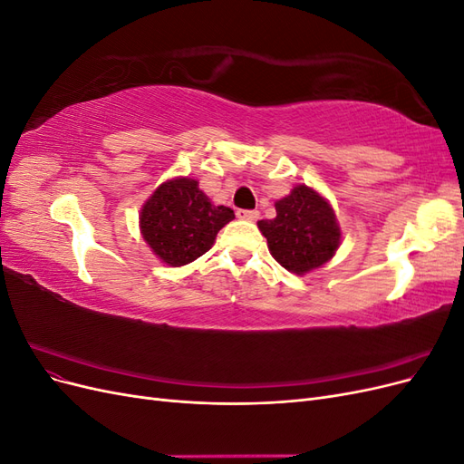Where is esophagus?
<instances>
[{
	"label": "esophagus",
	"mask_w": 464,
	"mask_h": 464,
	"mask_svg": "<svg viewBox=\"0 0 464 464\" xmlns=\"http://www.w3.org/2000/svg\"><path fill=\"white\" fill-rule=\"evenodd\" d=\"M236 217L242 220H257L259 218V210H247V208H237Z\"/></svg>",
	"instance_id": "esophagus-1"
}]
</instances>
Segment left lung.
I'll list each match as a JSON object with an SVG mask.
<instances>
[{
	"label": "left lung",
	"mask_w": 464,
	"mask_h": 464,
	"mask_svg": "<svg viewBox=\"0 0 464 464\" xmlns=\"http://www.w3.org/2000/svg\"><path fill=\"white\" fill-rule=\"evenodd\" d=\"M276 217L259 220L273 257L290 273L304 275L327 263L341 244V228L331 205L317 191L296 186L275 203Z\"/></svg>",
	"instance_id": "1"
}]
</instances>
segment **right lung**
<instances>
[{
    "label": "right lung",
    "mask_w": 464,
    "mask_h": 464,
    "mask_svg": "<svg viewBox=\"0 0 464 464\" xmlns=\"http://www.w3.org/2000/svg\"><path fill=\"white\" fill-rule=\"evenodd\" d=\"M234 218L230 207H217L189 178L162 184L141 210L145 242L164 263L181 266L213 247L218 230Z\"/></svg>",
    "instance_id": "right-lung-1"
}]
</instances>
